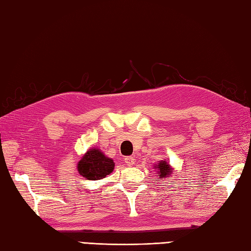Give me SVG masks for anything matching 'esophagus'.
Segmentation results:
<instances>
[{
    "label": "esophagus",
    "mask_w": 251,
    "mask_h": 251,
    "mask_svg": "<svg viewBox=\"0 0 251 251\" xmlns=\"http://www.w3.org/2000/svg\"><path fill=\"white\" fill-rule=\"evenodd\" d=\"M124 161H125V164L127 165V166L131 167V166H134L136 159H135V157H132V156H127V157L124 158Z\"/></svg>",
    "instance_id": "esophagus-1"
}]
</instances>
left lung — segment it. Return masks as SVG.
I'll return each mask as SVG.
<instances>
[{
	"instance_id": "left-lung-1",
	"label": "left lung",
	"mask_w": 251,
	"mask_h": 251,
	"mask_svg": "<svg viewBox=\"0 0 251 251\" xmlns=\"http://www.w3.org/2000/svg\"><path fill=\"white\" fill-rule=\"evenodd\" d=\"M158 170H156V172L158 173V176H161L159 178H165V177H170V167L168 163H166L165 161L161 162L156 167Z\"/></svg>"
}]
</instances>
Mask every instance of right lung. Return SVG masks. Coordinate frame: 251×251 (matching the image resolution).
<instances>
[{
    "instance_id": "1",
    "label": "right lung",
    "mask_w": 251,
    "mask_h": 251,
    "mask_svg": "<svg viewBox=\"0 0 251 251\" xmlns=\"http://www.w3.org/2000/svg\"><path fill=\"white\" fill-rule=\"evenodd\" d=\"M114 169V163L111 158L98 149H90L77 164V170L87 180H100L105 178Z\"/></svg>"
}]
</instances>
